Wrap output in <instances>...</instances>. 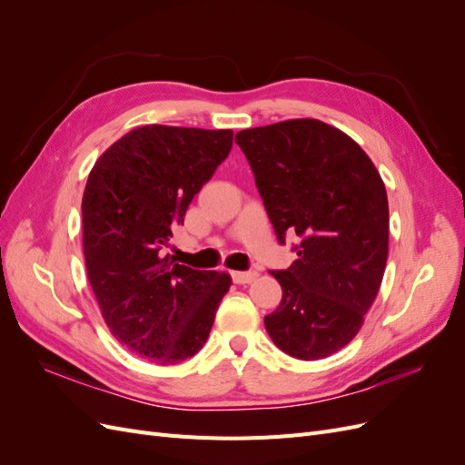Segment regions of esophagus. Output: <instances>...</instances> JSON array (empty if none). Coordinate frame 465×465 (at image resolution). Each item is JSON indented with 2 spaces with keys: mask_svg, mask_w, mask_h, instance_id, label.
I'll list each match as a JSON object with an SVG mask.
<instances>
[{
  "mask_svg": "<svg viewBox=\"0 0 465 465\" xmlns=\"http://www.w3.org/2000/svg\"><path fill=\"white\" fill-rule=\"evenodd\" d=\"M231 277L234 283L244 285V283H252L258 277V272H231Z\"/></svg>",
  "mask_w": 465,
  "mask_h": 465,
  "instance_id": "34e87169",
  "label": "esophagus"
}]
</instances>
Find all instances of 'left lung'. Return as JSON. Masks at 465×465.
<instances>
[{
    "label": "left lung",
    "mask_w": 465,
    "mask_h": 465,
    "mask_svg": "<svg viewBox=\"0 0 465 465\" xmlns=\"http://www.w3.org/2000/svg\"><path fill=\"white\" fill-rule=\"evenodd\" d=\"M277 241L301 242L272 272L283 299L263 318L273 343L301 361L333 355L359 333L388 260V195L353 139L320 120L238 132Z\"/></svg>",
    "instance_id": "1"
}]
</instances>
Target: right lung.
<instances>
[{"label": "right lung", "instance_id": "obj_1", "mask_svg": "<svg viewBox=\"0 0 465 465\" xmlns=\"http://www.w3.org/2000/svg\"><path fill=\"white\" fill-rule=\"evenodd\" d=\"M232 147L231 130L143 125L110 145L83 193L87 275L112 335L157 364L207 341L231 275L163 258L173 227Z\"/></svg>", "mask_w": 465, "mask_h": 465}]
</instances>
